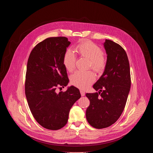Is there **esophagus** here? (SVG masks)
<instances>
[{
  "instance_id": "esophagus-1",
  "label": "esophagus",
  "mask_w": 153,
  "mask_h": 153,
  "mask_svg": "<svg viewBox=\"0 0 153 153\" xmlns=\"http://www.w3.org/2000/svg\"><path fill=\"white\" fill-rule=\"evenodd\" d=\"M80 94H81L82 96H85V92L83 91H82V90L80 91Z\"/></svg>"
}]
</instances>
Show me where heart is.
Listing matches in <instances>:
<instances>
[{
  "mask_svg": "<svg viewBox=\"0 0 153 153\" xmlns=\"http://www.w3.org/2000/svg\"><path fill=\"white\" fill-rule=\"evenodd\" d=\"M75 51L81 57L89 59V67L97 73L102 71L106 65V59L102 49L90 40L81 41L75 47ZM76 56L71 50H67L63 56V66L67 71L72 72L76 67ZM95 76L91 71H77L71 75L70 81L72 85L82 90L88 88L94 82Z\"/></svg>",
  "mask_w": 153,
  "mask_h": 153,
  "instance_id": "heart-1",
  "label": "heart"
}]
</instances>
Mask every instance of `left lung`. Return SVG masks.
I'll list each match as a JSON object with an SVG mask.
<instances>
[{
  "label": "left lung",
  "instance_id": "8db88e82",
  "mask_svg": "<svg viewBox=\"0 0 153 153\" xmlns=\"http://www.w3.org/2000/svg\"><path fill=\"white\" fill-rule=\"evenodd\" d=\"M103 44L107 55L106 65L102 75L93 85L99 93L86 94L90 101L86 111V120L97 129L110 126L118 120L131 87L129 64L125 51L110 40L106 39Z\"/></svg>",
  "mask_w": 153,
  "mask_h": 153
}]
</instances>
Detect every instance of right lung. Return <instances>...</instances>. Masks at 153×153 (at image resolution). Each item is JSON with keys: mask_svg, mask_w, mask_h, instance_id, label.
I'll list each match as a JSON object with an SVG mask.
<instances>
[{"mask_svg": "<svg viewBox=\"0 0 153 153\" xmlns=\"http://www.w3.org/2000/svg\"><path fill=\"white\" fill-rule=\"evenodd\" d=\"M70 43L65 37L47 38L33 49L28 60L25 86L28 104L36 120L51 130L67 124L70 109L81 97L74 86L65 92L56 91L57 86L69 82L63 56Z\"/></svg>", "mask_w": 153, "mask_h": 153, "instance_id": "right-lung-1", "label": "right lung"}]
</instances>
